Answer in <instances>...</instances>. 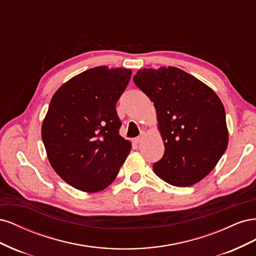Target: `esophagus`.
<instances>
[{"mask_svg":"<svg viewBox=\"0 0 256 256\" xmlns=\"http://www.w3.org/2000/svg\"><path fill=\"white\" fill-rule=\"evenodd\" d=\"M143 138H144V134H141L140 136H136V138H134V142L136 144H138V143H141V142L143 141Z\"/></svg>","mask_w":256,"mask_h":256,"instance_id":"obj_1","label":"esophagus"}]
</instances>
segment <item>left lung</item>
Segmentation results:
<instances>
[{"instance_id":"obj_1","label":"left lung","mask_w":256,"mask_h":256,"mask_svg":"<svg viewBox=\"0 0 256 256\" xmlns=\"http://www.w3.org/2000/svg\"><path fill=\"white\" fill-rule=\"evenodd\" d=\"M136 86L157 112L164 154L152 170L162 180L189 187L202 180L228 148L226 110L212 88L182 69H138Z\"/></svg>"}]
</instances>
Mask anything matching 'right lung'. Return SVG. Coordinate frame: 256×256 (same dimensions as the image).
Here are the masks:
<instances>
[{
	"instance_id": "obj_1",
	"label": "right lung",
	"mask_w": 256,
	"mask_h": 256,
	"mask_svg": "<svg viewBox=\"0 0 256 256\" xmlns=\"http://www.w3.org/2000/svg\"><path fill=\"white\" fill-rule=\"evenodd\" d=\"M131 74L127 68L94 67L52 96L42 138L52 168L72 187L88 193L106 189L129 154L131 142L118 134L115 106Z\"/></svg>"
}]
</instances>
